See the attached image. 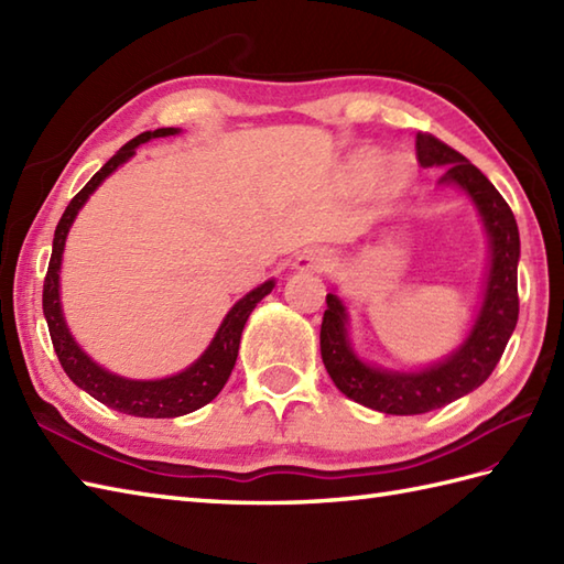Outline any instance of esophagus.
Here are the masks:
<instances>
[{"mask_svg": "<svg viewBox=\"0 0 564 564\" xmlns=\"http://www.w3.org/2000/svg\"><path fill=\"white\" fill-rule=\"evenodd\" d=\"M332 251L322 249V247H313V249H305L297 254L295 259V271H327L332 267Z\"/></svg>", "mask_w": 564, "mask_h": 564, "instance_id": "obj_1", "label": "esophagus"}]
</instances>
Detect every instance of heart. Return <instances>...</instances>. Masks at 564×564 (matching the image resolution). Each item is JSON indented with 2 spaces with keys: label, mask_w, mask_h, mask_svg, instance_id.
Wrapping results in <instances>:
<instances>
[{
  "label": "heart",
  "mask_w": 564,
  "mask_h": 564,
  "mask_svg": "<svg viewBox=\"0 0 564 564\" xmlns=\"http://www.w3.org/2000/svg\"><path fill=\"white\" fill-rule=\"evenodd\" d=\"M354 166H356V172H358V174L366 176V178H370V176H376V174L380 172L382 158H380L378 152H364V154H358L356 162H354ZM402 182H404V174H402V170H392V172H390V176H388V186H390V188H398V186H402Z\"/></svg>",
  "instance_id": "1"
}]
</instances>
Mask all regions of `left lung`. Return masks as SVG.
Here are the masks:
<instances>
[{
    "mask_svg": "<svg viewBox=\"0 0 564 564\" xmlns=\"http://www.w3.org/2000/svg\"><path fill=\"white\" fill-rule=\"evenodd\" d=\"M416 160L422 166L446 164L441 184L460 186L473 198L489 235V273L480 315L460 349H455L446 361L416 373L364 364L354 354L346 334L349 317L344 303L327 293L319 329V351L327 373L346 398L386 414H424L480 388L497 368L519 319L517 271L521 242L509 203L475 164L431 133H416Z\"/></svg>",
    "mask_w": 564,
    "mask_h": 564,
    "instance_id": "obj_1",
    "label": "left lung"
}]
</instances>
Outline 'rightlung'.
<instances>
[{"mask_svg":"<svg viewBox=\"0 0 564 564\" xmlns=\"http://www.w3.org/2000/svg\"><path fill=\"white\" fill-rule=\"evenodd\" d=\"M176 133L178 128H158V130H148V133H140L138 138L126 142V145L89 178L87 186H84L79 194L69 200V206L65 208L63 218H59L55 227L53 254L43 281V315L47 322V332H51L57 361L69 376V380L84 392H89L94 400L111 406L116 412L148 416V419L182 416V414L200 410L203 404H208L210 400L218 398V392L225 388V382L235 368L239 339H242L247 317L251 315V310L257 307L261 297L273 291V281H267L261 283L259 289L247 293L242 301L235 303V307L227 313L218 334H215L210 346L203 351L198 361L191 364L186 370H182V373L162 378V380H128L121 376H113L109 370H104L101 366L94 364L91 358L79 349L77 341L72 339L63 317V307H59V263H63V249H65V239L72 223H75L79 208L87 203V198L94 194V191H97V186L104 182V178L111 172H116L123 162L133 158L138 145H142V142H148L152 138H166Z\"/></svg>","mask_w":564,"mask_h":564,"instance_id":"1","label":"right lung"}]
</instances>
